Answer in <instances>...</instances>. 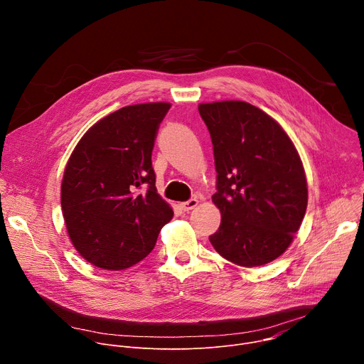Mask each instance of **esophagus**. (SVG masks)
<instances>
[{"mask_svg":"<svg viewBox=\"0 0 364 364\" xmlns=\"http://www.w3.org/2000/svg\"><path fill=\"white\" fill-rule=\"evenodd\" d=\"M198 204V200L197 198H190L188 201H184V203H181L180 204V207H181V210H184V212H190V210H193L194 207Z\"/></svg>","mask_w":364,"mask_h":364,"instance_id":"34e87169","label":"esophagus"}]
</instances>
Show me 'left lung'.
Returning <instances> with one entry per match:
<instances>
[{
	"label": "left lung",
	"mask_w": 364,
	"mask_h": 364,
	"mask_svg": "<svg viewBox=\"0 0 364 364\" xmlns=\"http://www.w3.org/2000/svg\"><path fill=\"white\" fill-rule=\"evenodd\" d=\"M210 132L222 215L210 243L228 261L252 268L272 262L291 245L308 201L298 151L282 127L242 100L200 103Z\"/></svg>",
	"instance_id": "1"
}]
</instances>
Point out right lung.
I'll use <instances>...</instances> for the list:
<instances>
[{
    "instance_id": "obj_1",
    "label": "right lung",
    "mask_w": 364,
    "mask_h": 364,
    "mask_svg": "<svg viewBox=\"0 0 364 364\" xmlns=\"http://www.w3.org/2000/svg\"><path fill=\"white\" fill-rule=\"evenodd\" d=\"M170 107L152 102L121 108L97 121L70 155L62 181L63 218L76 250L97 268L138 264L173 219L151 161Z\"/></svg>"
}]
</instances>
